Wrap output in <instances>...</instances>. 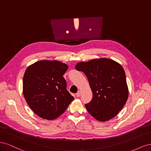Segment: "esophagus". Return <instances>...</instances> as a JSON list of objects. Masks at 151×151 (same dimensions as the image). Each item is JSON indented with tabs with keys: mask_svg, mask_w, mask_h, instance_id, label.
Returning a JSON list of instances; mask_svg holds the SVG:
<instances>
[{
	"mask_svg": "<svg viewBox=\"0 0 151 151\" xmlns=\"http://www.w3.org/2000/svg\"><path fill=\"white\" fill-rule=\"evenodd\" d=\"M81 95V91H78V92H77V93H76V96H77V97H79Z\"/></svg>",
	"mask_w": 151,
	"mask_h": 151,
	"instance_id": "34e87169",
	"label": "esophagus"
}]
</instances>
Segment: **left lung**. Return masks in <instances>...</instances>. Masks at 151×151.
<instances>
[{
    "label": "left lung",
    "instance_id": "left-lung-1",
    "mask_svg": "<svg viewBox=\"0 0 151 151\" xmlns=\"http://www.w3.org/2000/svg\"><path fill=\"white\" fill-rule=\"evenodd\" d=\"M76 69L88 77L93 97L85 106L100 122L115 117L125 104L129 89L122 66L111 59L101 58L77 63Z\"/></svg>",
    "mask_w": 151,
    "mask_h": 151
}]
</instances>
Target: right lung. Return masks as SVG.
<instances>
[{
    "label": "right lung",
    "mask_w": 151,
    "mask_h": 151,
    "mask_svg": "<svg viewBox=\"0 0 151 151\" xmlns=\"http://www.w3.org/2000/svg\"><path fill=\"white\" fill-rule=\"evenodd\" d=\"M68 69L57 60H40L29 65L23 77V95L40 117L52 120L64 112L74 98L67 90L63 77Z\"/></svg>",
    "instance_id": "right-lung-1"
}]
</instances>
